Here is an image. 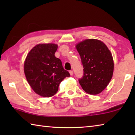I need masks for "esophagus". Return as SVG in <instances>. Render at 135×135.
<instances>
[{
	"mask_svg": "<svg viewBox=\"0 0 135 135\" xmlns=\"http://www.w3.org/2000/svg\"><path fill=\"white\" fill-rule=\"evenodd\" d=\"M69 72H70V74L71 75H73V70L70 71Z\"/></svg>",
	"mask_w": 135,
	"mask_h": 135,
	"instance_id": "obj_1",
	"label": "esophagus"
}]
</instances>
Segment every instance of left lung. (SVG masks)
Returning <instances> with one entry per match:
<instances>
[{"instance_id": "8db88e82", "label": "left lung", "mask_w": 135, "mask_h": 135, "mask_svg": "<svg viewBox=\"0 0 135 135\" xmlns=\"http://www.w3.org/2000/svg\"><path fill=\"white\" fill-rule=\"evenodd\" d=\"M81 56L84 75L79 79L87 93L97 94L111 81L114 71L112 54L106 45L97 39H86L76 46Z\"/></svg>"}]
</instances>
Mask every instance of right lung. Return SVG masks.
Segmentation results:
<instances>
[{
  "label": "right lung",
  "mask_w": 135,
  "mask_h": 135,
  "mask_svg": "<svg viewBox=\"0 0 135 135\" xmlns=\"http://www.w3.org/2000/svg\"><path fill=\"white\" fill-rule=\"evenodd\" d=\"M57 45L39 44L33 47L24 62V73L28 82L36 93L49 97L58 91L59 85L70 76L60 59L55 57Z\"/></svg>",
  "instance_id": "obj_1"
}]
</instances>
